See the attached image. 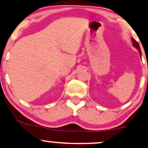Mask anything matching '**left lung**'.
<instances>
[{
  "label": "left lung",
  "instance_id": "left-lung-1",
  "mask_svg": "<svg viewBox=\"0 0 148 148\" xmlns=\"http://www.w3.org/2000/svg\"><path fill=\"white\" fill-rule=\"evenodd\" d=\"M132 42H133V43H132V45H133V46H134V47H136V48L137 49H138V50L139 51V53H140V56H141V51H140V46H139V45H138V42H137L136 41V40H134V38H132Z\"/></svg>",
  "mask_w": 148,
  "mask_h": 148
}]
</instances>
